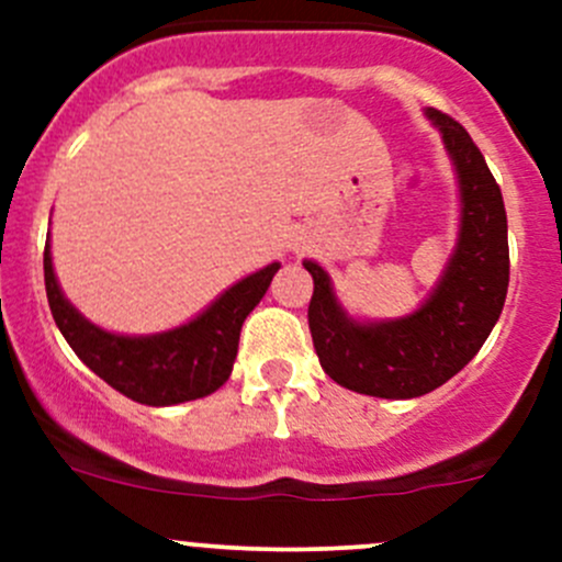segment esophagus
Instances as JSON below:
<instances>
[{
  "label": "esophagus",
  "instance_id": "obj_1",
  "mask_svg": "<svg viewBox=\"0 0 562 562\" xmlns=\"http://www.w3.org/2000/svg\"><path fill=\"white\" fill-rule=\"evenodd\" d=\"M293 249H296V252H299V249H304V241H299V245H293Z\"/></svg>",
  "mask_w": 562,
  "mask_h": 562
}]
</instances>
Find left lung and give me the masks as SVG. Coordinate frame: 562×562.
Listing matches in <instances>:
<instances>
[{"label": "left lung", "mask_w": 562, "mask_h": 562, "mask_svg": "<svg viewBox=\"0 0 562 562\" xmlns=\"http://www.w3.org/2000/svg\"><path fill=\"white\" fill-rule=\"evenodd\" d=\"M443 135L459 184V234L443 274L422 307L394 321H359L315 260L310 331L323 372L339 386L381 400H413L443 386L481 350L508 291V223L501 187L468 130L427 108Z\"/></svg>", "instance_id": "8db88e82"}]
</instances>
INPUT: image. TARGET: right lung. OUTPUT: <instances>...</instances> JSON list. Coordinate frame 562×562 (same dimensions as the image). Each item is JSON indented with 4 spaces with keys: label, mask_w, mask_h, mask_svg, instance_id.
<instances>
[{
    "label": "right lung",
    "mask_w": 562,
    "mask_h": 562,
    "mask_svg": "<svg viewBox=\"0 0 562 562\" xmlns=\"http://www.w3.org/2000/svg\"><path fill=\"white\" fill-rule=\"evenodd\" d=\"M48 307L78 359L108 386L151 407L201 400L231 378L245 317L269 291L280 263L263 266L220 293L201 315L160 334H113L87 321L61 293L50 258V236L43 252Z\"/></svg>",
    "instance_id": "add662e5"
}]
</instances>
